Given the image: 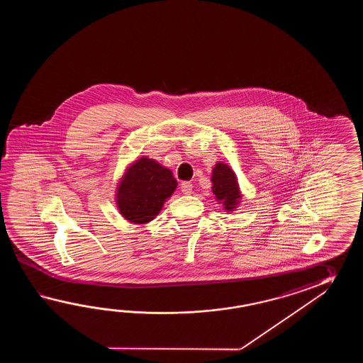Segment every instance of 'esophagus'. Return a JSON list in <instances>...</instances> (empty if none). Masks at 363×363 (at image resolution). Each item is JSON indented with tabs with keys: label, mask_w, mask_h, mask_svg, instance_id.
I'll list each match as a JSON object with an SVG mask.
<instances>
[{
	"label": "esophagus",
	"mask_w": 363,
	"mask_h": 363,
	"mask_svg": "<svg viewBox=\"0 0 363 363\" xmlns=\"http://www.w3.org/2000/svg\"><path fill=\"white\" fill-rule=\"evenodd\" d=\"M180 189H182V192L184 193V194H191L193 189L192 183L191 182H183L180 184Z\"/></svg>",
	"instance_id": "obj_1"
}]
</instances>
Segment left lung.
I'll list each match as a JSON object with an SVG mask.
<instances>
[{
  "label": "left lung",
  "mask_w": 363,
  "mask_h": 363,
  "mask_svg": "<svg viewBox=\"0 0 363 363\" xmlns=\"http://www.w3.org/2000/svg\"><path fill=\"white\" fill-rule=\"evenodd\" d=\"M213 193L216 194L218 201H222L224 208L232 210L238 203L240 199V191L236 177L231 169L224 164L218 163L213 171Z\"/></svg>",
  "instance_id": "left-lung-1"
}]
</instances>
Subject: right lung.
Instances as JSON below:
<instances>
[{"instance_id": "obj_1", "label": "right lung", "mask_w": 363, "mask_h": 363, "mask_svg": "<svg viewBox=\"0 0 363 363\" xmlns=\"http://www.w3.org/2000/svg\"><path fill=\"white\" fill-rule=\"evenodd\" d=\"M177 184L169 169L143 157L127 170L119 184V211L132 223L150 222L175 191Z\"/></svg>"}]
</instances>
